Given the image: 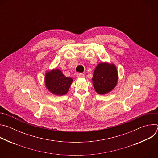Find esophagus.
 I'll list each match as a JSON object with an SVG mask.
<instances>
[{
	"mask_svg": "<svg viewBox=\"0 0 158 158\" xmlns=\"http://www.w3.org/2000/svg\"><path fill=\"white\" fill-rule=\"evenodd\" d=\"M84 76V74L83 73H77V77H82Z\"/></svg>",
	"mask_w": 158,
	"mask_h": 158,
	"instance_id": "esophagus-1",
	"label": "esophagus"
}]
</instances>
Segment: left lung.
Instances as JSON below:
<instances>
[{"label":"left lung","mask_w":158,"mask_h":158,"mask_svg":"<svg viewBox=\"0 0 158 158\" xmlns=\"http://www.w3.org/2000/svg\"><path fill=\"white\" fill-rule=\"evenodd\" d=\"M118 79L116 66L114 64L102 62L96 67L92 79L95 91L99 94H104L116 87Z\"/></svg>","instance_id":"obj_1"}]
</instances>
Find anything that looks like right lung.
<instances>
[{
    "label": "right lung",
    "instance_id": "obj_1",
    "mask_svg": "<svg viewBox=\"0 0 158 158\" xmlns=\"http://www.w3.org/2000/svg\"><path fill=\"white\" fill-rule=\"evenodd\" d=\"M72 82L71 77H65L59 69L47 72L45 76V84L47 89L55 95H65L68 92Z\"/></svg>",
    "mask_w": 158,
    "mask_h": 158
}]
</instances>
